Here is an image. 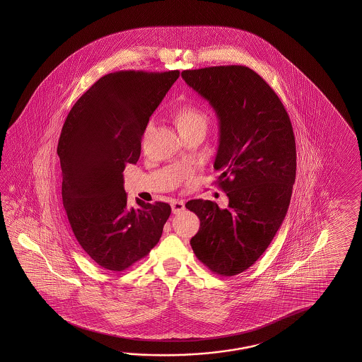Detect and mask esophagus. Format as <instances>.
Instances as JSON below:
<instances>
[{"mask_svg": "<svg viewBox=\"0 0 362 362\" xmlns=\"http://www.w3.org/2000/svg\"><path fill=\"white\" fill-rule=\"evenodd\" d=\"M170 207H172V212H173L175 215H177V214L184 211L185 203L182 200H172V202H170Z\"/></svg>", "mask_w": 362, "mask_h": 362, "instance_id": "1", "label": "esophagus"}]
</instances>
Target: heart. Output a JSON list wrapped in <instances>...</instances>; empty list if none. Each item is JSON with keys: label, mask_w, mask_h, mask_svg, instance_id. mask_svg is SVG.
<instances>
[{"label": "heart", "mask_w": 362, "mask_h": 362, "mask_svg": "<svg viewBox=\"0 0 362 362\" xmlns=\"http://www.w3.org/2000/svg\"><path fill=\"white\" fill-rule=\"evenodd\" d=\"M176 123L180 132L189 131L197 127L207 128L208 115L198 106L185 105L176 112Z\"/></svg>", "instance_id": "b5f03b06"}]
</instances>
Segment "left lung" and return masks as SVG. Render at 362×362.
Here are the masks:
<instances>
[{
  "label": "left lung",
  "instance_id": "8db88e82",
  "mask_svg": "<svg viewBox=\"0 0 362 362\" xmlns=\"http://www.w3.org/2000/svg\"><path fill=\"white\" fill-rule=\"evenodd\" d=\"M181 76L218 117L217 185L229 206L194 199L199 217L190 245L216 274L231 277L262 256L285 220L296 175V146L288 114L265 80L246 66L186 69Z\"/></svg>",
  "mask_w": 362,
  "mask_h": 362
}]
</instances>
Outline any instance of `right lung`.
Masks as SVG:
<instances>
[{"label":"right lung","mask_w":362,"mask_h":362,"mask_svg":"<svg viewBox=\"0 0 362 362\" xmlns=\"http://www.w3.org/2000/svg\"><path fill=\"white\" fill-rule=\"evenodd\" d=\"M178 76V69L105 75L63 124L57 148L63 206L78 245L105 269L122 272L145 257L170 217L163 202L128 207L123 172L139 162L148 119Z\"/></svg>","instance_id":"right-lung-1"}]
</instances>
